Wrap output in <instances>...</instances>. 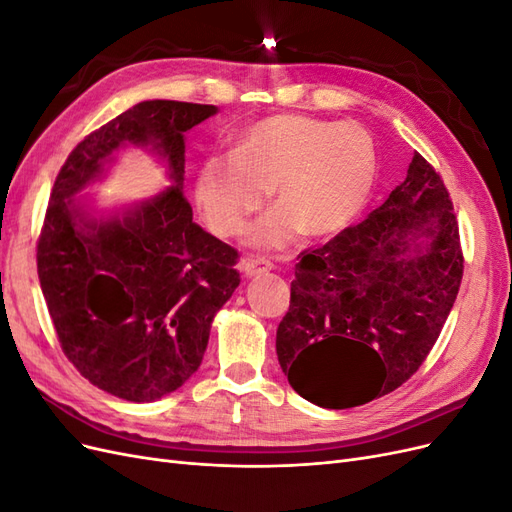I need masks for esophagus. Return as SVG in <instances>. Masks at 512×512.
Listing matches in <instances>:
<instances>
[{
    "mask_svg": "<svg viewBox=\"0 0 512 512\" xmlns=\"http://www.w3.org/2000/svg\"><path fill=\"white\" fill-rule=\"evenodd\" d=\"M271 269H273V265L265 258H243L239 262V271L245 277H254V275H260V273H267Z\"/></svg>",
    "mask_w": 512,
    "mask_h": 512,
    "instance_id": "esophagus-1",
    "label": "esophagus"
}]
</instances>
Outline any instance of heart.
Returning <instances> with one entry per match:
<instances>
[{
    "label": "heart",
    "mask_w": 512,
    "mask_h": 512,
    "mask_svg": "<svg viewBox=\"0 0 512 512\" xmlns=\"http://www.w3.org/2000/svg\"><path fill=\"white\" fill-rule=\"evenodd\" d=\"M376 179V147L352 121L275 115L247 128L232 156L209 158L196 203L218 237H237L267 198L275 207L250 228L258 250H286L303 232L327 239L348 228Z\"/></svg>",
    "instance_id": "obj_1"
}]
</instances>
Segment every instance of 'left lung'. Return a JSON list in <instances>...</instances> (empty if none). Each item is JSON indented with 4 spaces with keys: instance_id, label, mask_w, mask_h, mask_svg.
<instances>
[{
    "instance_id": "1",
    "label": "left lung",
    "mask_w": 512,
    "mask_h": 512,
    "mask_svg": "<svg viewBox=\"0 0 512 512\" xmlns=\"http://www.w3.org/2000/svg\"><path fill=\"white\" fill-rule=\"evenodd\" d=\"M461 275L453 203L414 153L406 179L367 220L301 254L275 339L290 386L329 410L395 391L436 344Z\"/></svg>"
}]
</instances>
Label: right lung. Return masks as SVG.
<instances>
[{
	"mask_svg": "<svg viewBox=\"0 0 512 512\" xmlns=\"http://www.w3.org/2000/svg\"><path fill=\"white\" fill-rule=\"evenodd\" d=\"M213 104L145 100L74 147L55 179L38 239V277L59 344L98 389L126 401L177 391L203 363L215 314L239 286L237 252L192 222L183 196L185 132ZM138 146L168 189L113 212L84 190Z\"/></svg>",
	"mask_w": 512,
	"mask_h": 512,
	"instance_id": "right-lung-1",
	"label": "right lung"
}]
</instances>
